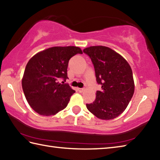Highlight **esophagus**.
<instances>
[{"mask_svg":"<svg viewBox=\"0 0 160 160\" xmlns=\"http://www.w3.org/2000/svg\"><path fill=\"white\" fill-rule=\"evenodd\" d=\"M78 90H79V92H83L85 89L83 88H78Z\"/></svg>","mask_w":160,"mask_h":160,"instance_id":"1","label":"esophagus"}]
</instances>
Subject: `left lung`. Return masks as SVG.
<instances>
[{
	"mask_svg": "<svg viewBox=\"0 0 160 160\" xmlns=\"http://www.w3.org/2000/svg\"><path fill=\"white\" fill-rule=\"evenodd\" d=\"M83 52L92 61L97 83L102 86L95 100L86 104L87 108L99 119H115L124 111L134 93L131 68L124 58L108 47L91 46Z\"/></svg>",
	"mask_w": 160,
	"mask_h": 160,
	"instance_id": "1",
	"label": "left lung"
}]
</instances>
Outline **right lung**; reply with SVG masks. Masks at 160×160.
Instances as JSON below:
<instances>
[{
    "label": "right lung",
    "mask_w": 160,
    "mask_h": 160,
    "mask_svg": "<svg viewBox=\"0 0 160 160\" xmlns=\"http://www.w3.org/2000/svg\"><path fill=\"white\" fill-rule=\"evenodd\" d=\"M78 47H52L32 57L25 67L22 88L28 103L41 115H54L66 108L75 90L68 83V62ZM63 79L62 83L60 80Z\"/></svg>",
    "instance_id": "add662e5"
}]
</instances>
